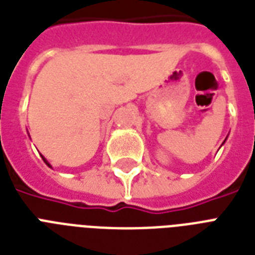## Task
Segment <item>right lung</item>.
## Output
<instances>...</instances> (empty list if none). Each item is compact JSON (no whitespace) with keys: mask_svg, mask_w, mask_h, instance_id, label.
<instances>
[{"mask_svg":"<svg viewBox=\"0 0 255 255\" xmlns=\"http://www.w3.org/2000/svg\"><path fill=\"white\" fill-rule=\"evenodd\" d=\"M43 160H44V158H43ZM44 162H45V163H47V165H48V166H49V163H48V162H47V161H45V160H44Z\"/></svg>","mask_w":255,"mask_h":255,"instance_id":"add662e5","label":"right lung"}]
</instances>
